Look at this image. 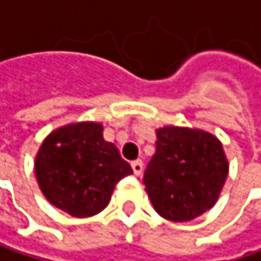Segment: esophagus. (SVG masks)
I'll return each mask as SVG.
<instances>
[{"mask_svg": "<svg viewBox=\"0 0 261 261\" xmlns=\"http://www.w3.org/2000/svg\"><path fill=\"white\" fill-rule=\"evenodd\" d=\"M132 167H133L135 175H141L142 174V169H144V163L141 160H136V161L132 163Z\"/></svg>", "mask_w": 261, "mask_h": 261, "instance_id": "esophagus-1", "label": "esophagus"}]
</instances>
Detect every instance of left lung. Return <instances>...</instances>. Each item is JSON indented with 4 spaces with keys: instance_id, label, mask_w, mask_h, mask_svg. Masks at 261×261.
<instances>
[{
    "instance_id": "8db88e82",
    "label": "left lung",
    "mask_w": 261,
    "mask_h": 261,
    "mask_svg": "<svg viewBox=\"0 0 261 261\" xmlns=\"http://www.w3.org/2000/svg\"><path fill=\"white\" fill-rule=\"evenodd\" d=\"M156 152L144 185L156 213L188 222L212 210L228 175L222 142L202 128L166 125L155 129Z\"/></svg>"
}]
</instances>
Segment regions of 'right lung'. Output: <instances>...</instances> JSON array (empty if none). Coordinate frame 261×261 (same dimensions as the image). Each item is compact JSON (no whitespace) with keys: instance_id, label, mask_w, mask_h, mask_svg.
Segmentation results:
<instances>
[{"instance_id":"add662e5","label":"right lung","mask_w":261,"mask_h":261,"mask_svg":"<svg viewBox=\"0 0 261 261\" xmlns=\"http://www.w3.org/2000/svg\"><path fill=\"white\" fill-rule=\"evenodd\" d=\"M34 172L42 194L70 216L89 218L106 208L116 185L133 169L103 138L100 122H72L40 144Z\"/></svg>"}]
</instances>
